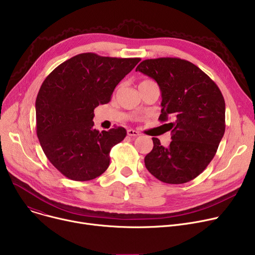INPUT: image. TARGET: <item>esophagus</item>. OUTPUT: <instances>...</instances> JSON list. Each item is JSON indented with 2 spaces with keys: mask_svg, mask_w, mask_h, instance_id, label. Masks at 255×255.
I'll return each mask as SVG.
<instances>
[{
  "mask_svg": "<svg viewBox=\"0 0 255 255\" xmlns=\"http://www.w3.org/2000/svg\"><path fill=\"white\" fill-rule=\"evenodd\" d=\"M127 134L129 135V136H133V137H136V136H138V135H140L138 131L133 130V129H128Z\"/></svg>",
  "mask_w": 255,
  "mask_h": 255,
  "instance_id": "34e87169",
  "label": "esophagus"
}]
</instances>
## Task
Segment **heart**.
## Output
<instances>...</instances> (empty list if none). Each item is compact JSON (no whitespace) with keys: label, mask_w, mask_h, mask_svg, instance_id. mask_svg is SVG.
Wrapping results in <instances>:
<instances>
[{"label":"heart","mask_w":255,"mask_h":255,"mask_svg":"<svg viewBox=\"0 0 255 255\" xmlns=\"http://www.w3.org/2000/svg\"><path fill=\"white\" fill-rule=\"evenodd\" d=\"M143 82H149V81H147V80H146V81H143Z\"/></svg>","instance_id":"1"}]
</instances>
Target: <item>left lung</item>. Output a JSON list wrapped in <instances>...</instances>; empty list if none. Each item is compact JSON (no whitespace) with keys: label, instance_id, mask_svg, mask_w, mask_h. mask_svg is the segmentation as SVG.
I'll return each instance as SVG.
<instances>
[{"label":"left lung","instance_id":"obj_1","mask_svg":"<svg viewBox=\"0 0 255 255\" xmlns=\"http://www.w3.org/2000/svg\"><path fill=\"white\" fill-rule=\"evenodd\" d=\"M136 72L154 79L162 92L159 120L171 130L172 141L154 147L144 158L150 174L165 183L191 181L205 170L226 130V104L217 85L194 63L176 58L145 59Z\"/></svg>","mask_w":255,"mask_h":255}]
</instances>
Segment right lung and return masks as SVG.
Wrapping results in <instances>:
<instances>
[{
	"mask_svg": "<svg viewBox=\"0 0 255 255\" xmlns=\"http://www.w3.org/2000/svg\"><path fill=\"white\" fill-rule=\"evenodd\" d=\"M140 58L78 54L44 80L36 99L37 136L46 157L65 177L87 181L103 174L123 127L94 129V109L110 103L117 85Z\"/></svg>",
	"mask_w": 255,
	"mask_h": 255,
	"instance_id": "1",
	"label": "right lung"
}]
</instances>
